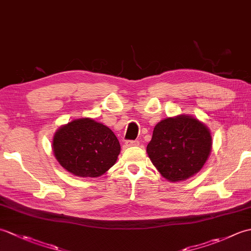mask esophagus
<instances>
[{
    "label": "esophagus",
    "instance_id": "esophagus-1",
    "mask_svg": "<svg viewBox=\"0 0 251 251\" xmlns=\"http://www.w3.org/2000/svg\"><path fill=\"white\" fill-rule=\"evenodd\" d=\"M137 146H139V141L138 140H127L125 142V147H127V148L137 147Z\"/></svg>",
    "mask_w": 251,
    "mask_h": 251
}]
</instances>
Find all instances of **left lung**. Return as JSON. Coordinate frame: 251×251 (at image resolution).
I'll return each mask as SVG.
<instances>
[{"instance_id":"1","label":"left lung","mask_w":251,"mask_h":251,"mask_svg":"<svg viewBox=\"0 0 251 251\" xmlns=\"http://www.w3.org/2000/svg\"><path fill=\"white\" fill-rule=\"evenodd\" d=\"M210 131L193 116L167 117L154 127L148 155L170 182L186 180L204 166L211 152Z\"/></svg>"}]
</instances>
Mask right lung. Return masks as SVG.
Returning <instances> with one entry per match:
<instances>
[{
    "label": "right lung",
    "mask_w": 251,
    "mask_h": 251,
    "mask_svg": "<svg viewBox=\"0 0 251 251\" xmlns=\"http://www.w3.org/2000/svg\"><path fill=\"white\" fill-rule=\"evenodd\" d=\"M52 152L61 166L76 177L96 178L115 164L120 142L109 127L83 117L58 129Z\"/></svg>",
    "instance_id": "add662e5"
}]
</instances>
